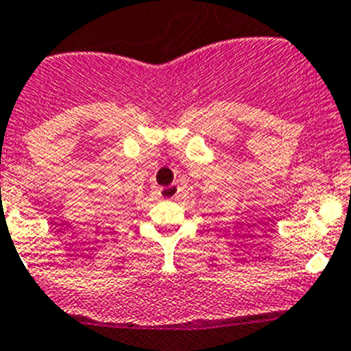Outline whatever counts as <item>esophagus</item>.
<instances>
[{
  "label": "esophagus",
  "mask_w": 351,
  "mask_h": 351,
  "mask_svg": "<svg viewBox=\"0 0 351 351\" xmlns=\"http://www.w3.org/2000/svg\"><path fill=\"white\" fill-rule=\"evenodd\" d=\"M159 194L162 199H173L176 197V194H178V187H176V185H168V187L160 189Z\"/></svg>",
  "instance_id": "esophagus-1"
}]
</instances>
